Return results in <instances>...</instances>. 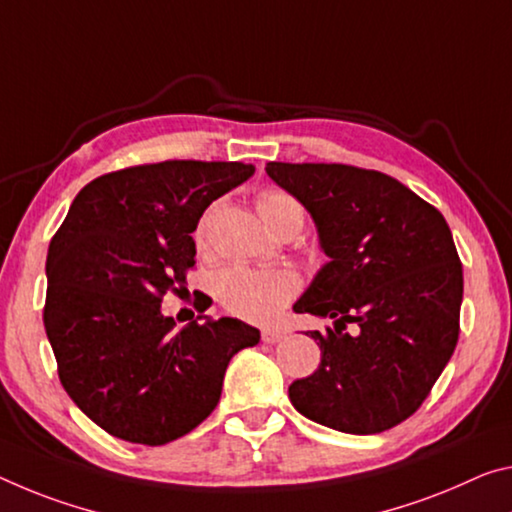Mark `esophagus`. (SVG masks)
I'll use <instances>...</instances> for the list:
<instances>
[{
  "mask_svg": "<svg viewBox=\"0 0 512 512\" xmlns=\"http://www.w3.org/2000/svg\"><path fill=\"white\" fill-rule=\"evenodd\" d=\"M282 337H285V332H282V330H275V328H264L262 330V342L264 344H278Z\"/></svg>",
  "mask_w": 512,
  "mask_h": 512,
  "instance_id": "1",
  "label": "esophagus"
}]
</instances>
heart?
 Returning a JSON list of instances; mask_svg holds the SVG:
<instances>
[{
  "label": "heart",
  "instance_id": "1",
  "mask_svg": "<svg viewBox=\"0 0 512 512\" xmlns=\"http://www.w3.org/2000/svg\"><path fill=\"white\" fill-rule=\"evenodd\" d=\"M257 212L271 232L289 223L303 225V209L285 191H269L257 200ZM207 218L200 223L196 239L205 243ZM300 280L289 269H255V266L232 264L216 275L214 296L227 312L241 319L266 323L280 314L296 298Z\"/></svg>",
  "mask_w": 512,
  "mask_h": 512
}]
</instances>
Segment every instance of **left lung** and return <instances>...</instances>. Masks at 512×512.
<instances>
[{
    "label": "left lung",
    "instance_id": "1",
    "mask_svg": "<svg viewBox=\"0 0 512 512\" xmlns=\"http://www.w3.org/2000/svg\"><path fill=\"white\" fill-rule=\"evenodd\" d=\"M266 175L310 212L328 257L294 312L335 321L310 332L321 364L289 399L321 426L383 433L415 415L456 351L462 264L449 225L378 170L269 161Z\"/></svg>",
    "mask_w": 512,
    "mask_h": 512
}]
</instances>
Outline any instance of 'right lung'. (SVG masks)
Returning <instances> with one entry per match:
<instances>
[{
  "instance_id": "right-lung-1",
  "label": "right lung",
  "mask_w": 512,
  "mask_h": 512,
  "mask_svg": "<svg viewBox=\"0 0 512 512\" xmlns=\"http://www.w3.org/2000/svg\"><path fill=\"white\" fill-rule=\"evenodd\" d=\"M253 173L241 161H161L97 177L72 200L47 250L43 321L63 389L109 435L159 446L191 433L221 399L234 353L259 342L232 316L175 330L161 314L196 264L202 212Z\"/></svg>"
}]
</instances>
